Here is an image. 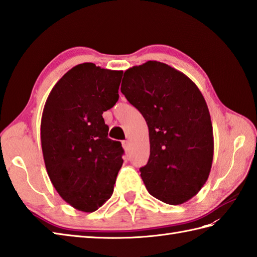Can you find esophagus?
<instances>
[{
	"instance_id": "esophagus-1",
	"label": "esophagus",
	"mask_w": 257,
	"mask_h": 257,
	"mask_svg": "<svg viewBox=\"0 0 257 257\" xmlns=\"http://www.w3.org/2000/svg\"><path fill=\"white\" fill-rule=\"evenodd\" d=\"M122 146H123L125 152H128L130 151V142L128 141H123L122 142Z\"/></svg>"
}]
</instances>
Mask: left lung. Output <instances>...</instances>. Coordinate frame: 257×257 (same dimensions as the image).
<instances>
[{"mask_svg": "<svg viewBox=\"0 0 257 257\" xmlns=\"http://www.w3.org/2000/svg\"><path fill=\"white\" fill-rule=\"evenodd\" d=\"M121 92L148 126L151 154L141 168L146 189L173 206L190 200L213 159L212 123L200 90L185 73L150 60L124 72Z\"/></svg>", "mask_w": 257, "mask_h": 257, "instance_id": "left-lung-1", "label": "left lung"}]
</instances>
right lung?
Listing matches in <instances>:
<instances>
[{"mask_svg": "<svg viewBox=\"0 0 257 257\" xmlns=\"http://www.w3.org/2000/svg\"><path fill=\"white\" fill-rule=\"evenodd\" d=\"M122 70L77 65L51 89L41 140L45 166L59 196L83 212L98 210L113 193L123 148L107 138L102 114L118 100Z\"/></svg>", "mask_w": 257, "mask_h": 257, "instance_id": "1", "label": "right lung"}]
</instances>
